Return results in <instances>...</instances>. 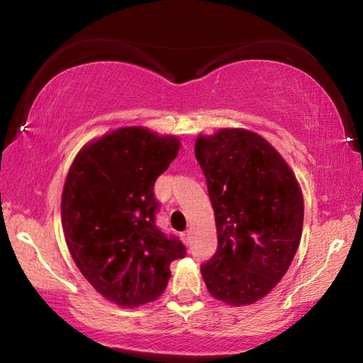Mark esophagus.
<instances>
[{"label":"esophagus","instance_id":"esophagus-1","mask_svg":"<svg viewBox=\"0 0 363 363\" xmlns=\"http://www.w3.org/2000/svg\"><path fill=\"white\" fill-rule=\"evenodd\" d=\"M181 238H182V242H184V243H186V245H190V230L182 232V233H181Z\"/></svg>","mask_w":363,"mask_h":363}]
</instances>
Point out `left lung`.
Here are the masks:
<instances>
[{
	"label": "left lung",
	"instance_id": "left-lung-1",
	"mask_svg": "<svg viewBox=\"0 0 363 363\" xmlns=\"http://www.w3.org/2000/svg\"><path fill=\"white\" fill-rule=\"evenodd\" d=\"M195 157L216 218L218 250L201 264L214 298L253 304L286 274L299 247L304 201L296 177L259 134L220 130L199 136Z\"/></svg>",
	"mask_w": 363,
	"mask_h": 363
}]
</instances>
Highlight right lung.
I'll list each match as a JSON object with an SVG mask.
<instances>
[{
  "label": "right lung",
  "instance_id": "right-lung-1",
  "mask_svg": "<svg viewBox=\"0 0 363 363\" xmlns=\"http://www.w3.org/2000/svg\"><path fill=\"white\" fill-rule=\"evenodd\" d=\"M179 152V139L120 128L79 150L62 192L67 247L79 272L123 307L164 291L169 264L186 256L179 238L155 223L153 186Z\"/></svg>",
  "mask_w": 363,
  "mask_h": 363
}]
</instances>
